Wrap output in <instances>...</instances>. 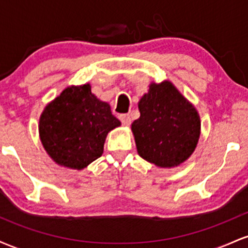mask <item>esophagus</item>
<instances>
[{
  "mask_svg": "<svg viewBox=\"0 0 248 248\" xmlns=\"http://www.w3.org/2000/svg\"><path fill=\"white\" fill-rule=\"evenodd\" d=\"M119 119H120V121L122 122V124H124V126H129L130 124V116L128 115V114H121V115H119Z\"/></svg>",
  "mask_w": 248,
  "mask_h": 248,
  "instance_id": "1",
  "label": "esophagus"
}]
</instances>
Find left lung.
<instances>
[{"label": "left lung", "mask_w": 248, "mask_h": 248, "mask_svg": "<svg viewBox=\"0 0 248 248\" xmlns=\"http://www.w3.org/2000/svg\"><path fill=\"white\" fill-rule=\"evenodd\" d=\"M132 124L139 155L162 169L178 167L195 152L201 136L196 107L169 80L150 82Z\"/></svg>", "instance_id": "8db88e82"}]
</instances>
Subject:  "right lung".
I'll return each instance as SVG.
<instances>
[{"instance_id":"1","label":"right lung","mask_w":248,"mask_h":248,"mask_svg":"<svg viewBox=\"0 0 248 248\" xmlns=\"http://www.w3.org/2000/svg\"><path fill=\"white\" fill-rule=\"evenodd\" d=\"M121 126L110 106L93 94L91 85H71L39 116V139L58 166L82 170L104 153L107 134Z\"/></svg>"}]
</instances>
